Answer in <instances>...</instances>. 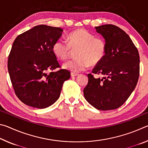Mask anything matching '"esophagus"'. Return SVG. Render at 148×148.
<instances>
[{
  "label": "esophagus",
  "mask_w": 148,
  "mask_h": 148,
  "mask_svg": "<svg viewBox=\"0 0 148 148\" xmlns=\"http://www.w3.org/2000/svg\"><path fill=\"white\" fill-rule=\"evenodd\" d=\"M77 76H78V74L74 73V72H72L71 73V77H76Z\"/></svg>",
  "instance_id": "1"
}]
</instances>
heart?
Masks as SVG:
<instances>
[{
    "mask_svg": "<svg viewBox=\"0 0 148 148\" xmlns=\"http://www.w3.org/2000/svg\"><path fill=\"white\" fill-rule=\"evenodd\" d=\"M66 42L59 39L52 47V51L57 58L65 60L69 57L72 49H77L76 59L70 60L62 64L64 69L72 72L84 71L91 64H96L102 61L106 54V46L103 39L95 38V35L79 29L74 31L67 36Z\"/></svg>",
    "mask_w": 148,
    "mask_h": 148,
    "instance_id": "1",
    "label": "heart"
}]
</instances>
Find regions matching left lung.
Wrapping results in <instances>:
<instances>
[{"label": "left lung", "mask_w": 148, "mask_h": 148, "mask_svg": "<svg viewBox=\"0 0 148 148\" xmlns=\"http://www.w3.org/2000/svg\"><path fill=\"white\" fill-rule=\"evenodd\" d=\"M95 28L105 40L106 51L92 72L103 77L95 78L92 74L87 75L84 97L97 110H115L125 103L136 87L139 53L129 35L119 27L109 24Z\"/></svg>", "instance_id": "8db88e82"}]
</instances>
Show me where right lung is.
<instances>
[{
	"label": "right lung",
	"instance_id": "1",
	"mask_svg": "<svg viewBox=\"0 0 148 148\" xmlns=\"http://www.w3.org/2000/svg\"><path fill=\"white\" fill-rule=\"evenodd\" d=\"M59 27L40 25L17 36L12 45L8 69L15 93L29 106L42 109L51 106L60 97L62 84L71 77L60 67L52 51L62 36Z\"/></svg>",
	"mask_w": 148,
	"mask_h": 148
}]
</instances>
